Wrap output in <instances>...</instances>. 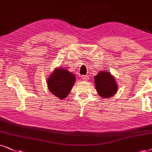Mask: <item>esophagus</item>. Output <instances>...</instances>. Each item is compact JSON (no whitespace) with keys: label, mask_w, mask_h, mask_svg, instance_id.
<instances>
[{"label":"esophagus","mask_w":152,"mask_h":152,"mask_svg":"<svg viewBox=\"0 0 152 152\" xmlns=\"http://www.w3.org/2000/svg\"><path fill=\"white\" fill-rule=\"evenodd\" d=\"M82 78H83V80H88V75H86V76H82Z\"/></svg>","instance_id":"obj_1"}]
</instances>
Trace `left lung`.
Here are the masks:
<instances>
[{
    "label": "left lung",
    "instance_id": "8db88e82",
    "mask_svg": "<svg viewBox=\"0 0 152 152\" xmlns=\"http://www.w3.org/2000/svg\"><path fill=\"white\" fill-rule=\"evenodd\" d=\"M94 79L97 93L102 97H111L118 91L116 79L109 72L100 71Z\"/></svg>",
    "mask_w": 152,
    "mask_h": 152
}]
</instances>
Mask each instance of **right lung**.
<instances>
[{
	"instance_id": "right-lung-1",
	"label": "right lung",
	"mask_w": 152,
	"mask_h": 152,
	"mask_svg": "<svg viewBox=\"0 0 152 152\" xmlns=\"http://www.w3.org/2000/svg\"><path fill=\"white\" fill-rule=\"evenodd\" d=\"M76 77L65 68L59 67L53 71L48 78V90L60 99L67 97L74 86Z\"/></svg>"
}]
</instances>
